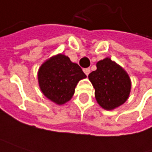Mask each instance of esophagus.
Instances as JSON below:
<instances>
[{
	"mask_svg": "<svg viewBox=\"0 0 152 152\" xmlns=\"http://www.w3.org/2000/svg\"><path fill=\"white\" fill-rule=\"evenodd\" d=\"M83 71H84V72L86 73V75H88V74L90 73V68H84Z\"/></svg>",
	"mask_w": 152,
	"mask_h": 152,
	"instance_id": "34e87169",
	"label": "esophagus"
}]
</instances>
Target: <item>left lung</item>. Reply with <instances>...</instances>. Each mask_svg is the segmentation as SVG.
<instances>
[{"mask_svg": "<svg viewBox=\"0 0 152 152\" xmlns=\"http://www.w3.org/2000/svg\"><path fill=\"white\" fill-rule=\"evenodd\" d=\"M88 78L95 89V98L105 110H113L127 100L131 91L130 78L121 66L106 58L97 63V70Z\"/></svg>", "mask_w": 152, "mask_h": 152, "instance_id": "1", "label": "left lung"}]
</instances>
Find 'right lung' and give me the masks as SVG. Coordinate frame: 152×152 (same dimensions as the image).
Listing matches in <instances>:
<instances>
[{
  "mask_svg": "<svg viewBox=\"0 0 152 152\" xmlns=\"http://www.w3.org/2000/svg\"><path fill=\"white\" fill-rule=\"evenodd\" d=\"M86 77L81 67L63 54H58L47 60L38 72L41 92L58 104L70 100L78 82Z\"/></svg>",
  "mask_w": 152,
  "mask_h": 152,
  "instance_id": "add662e5",
  "label": "right lung"
}]
</instances>
